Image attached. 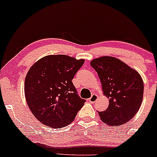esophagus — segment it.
I'll use <instances>...</instances> for the list:
<instances>
[{"label": "esophagus", "mask_w": 157, "mask_h": 157, "mask_svg": "<svg viewBox=\"0 0 157 157\" xmlns=\"http://www.w3.org/2000/svg\"><path fill=\"white\" fill-rule=\"evenodd\" d=\"M97 98H98V97H97V94H93L92 95H91V97H90V98L89 99V102H91V103H94V102H95L96 101H97Z\"/></svg>", "instance_id": "34e87169"}]
</instances>
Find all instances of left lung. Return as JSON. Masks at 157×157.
I'll return each instance as SVG.
<instances>
[{
    "instance_id": "1",
    "label": "left lung",
    "mask_w": 157,
    "mask_h": 157,
    "mask_svg": "<svg viewBox=\"0 0 157 157\" xmlns=\"http://www.w3.org/2000/svg\"><path fill=\"white\" fill-rule=\"evenodd\" d=\"M90 66L97 71L103 94L109 99L107 109L99 112L100 119L113 126L130 121L142 102L144 83L140 74L110 56L94 59Z\"/></svg>"
}]
</instances>
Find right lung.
I'll return each instance as SVG.
<instances>
[{
	"mask_svg": "<svg viewBox=\"0 0 157 157\" xmlns=\"http://www.w3.org/2000/svg\"><path fill=\"white\" fill-rule=\"evenodd\" d=\"M85 60L64 55H48L30 68L25 81L27 103L44 125L59 129L72 122L85 102L72 79Z\"/></svg>",
	"mask_w": 157,
	"mask_h": 157,
	"instance_id": "right-lung-1",
	"label": "right lung"
}]
</instances>
